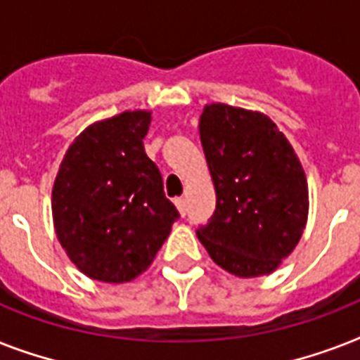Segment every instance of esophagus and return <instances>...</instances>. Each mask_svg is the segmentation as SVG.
Returning <instances> with one entry per match:
<instances>
[{"mask_svg":"<svg viewBox=\"0 0 360 360\" xmlns=\"http://www.w3.org/2000/svg\"><path fill=\"white\" fill-rule=\"evenodd\" d=\"M175 205H177V209H179L181 217H185V214H186V202H185V198H175Z\"/></svg>","mask_w":360,"mask_h":360,"instance_id":"obj_1","label":"esophagus"}]
</instances>
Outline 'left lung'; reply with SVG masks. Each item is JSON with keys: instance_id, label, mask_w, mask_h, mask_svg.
Wrapping results in <instances>:
<instances>
[{"instance_id": "left-lung-1", "label": "left lung", "mask_w": 360, "mask_h": 360, "mask_svg": "<svg viewBox=\"0 0 360 360\" xmlns=\"http://www.w3.org/2000/svg\"><path fill=\"white\" fill-rule=\"evenodd\" d=\"M200 140L217 209L198 239L236 276L273 273L307 226V175L293 147L267 115L220 103L203 108Z\"/></svg>"}]
</instances>
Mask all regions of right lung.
<instances>
[{"mask_svg": "<svg viewBox=\"0 0 360 360\" xmlns=\"http://www.w3.org/2000/svg\"><path fill=\"white\" fill-rule=\"evenodd\" d=\"M143 110L89 124L59 166L52 191L56 233L89 278L121 284L153 263L179 213L146 155Z\"/></svg>", "mask_w": 360, "mask_h": 360, "instance_id": "obj_1", "label": "right lung"}]
</instances>
